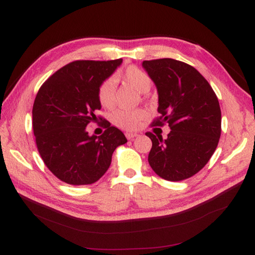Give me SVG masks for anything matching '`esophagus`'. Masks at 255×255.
Here are the masks:
<instances>
[{"instance_id": "34e87169", "label": "esophagus", "mask_w": 255, "mask_h": 255, "mask_svg": "<svg viewBox=\"0 0 255 255\" xmlns=\"http://www.w3.org/2000/svg\"><path fill=\"white\" fill-rule=\"evenodd\" d=\"M138 136H139V134L136 133V132H126V138H127L128 140H131V139L136 138V137H138Z\"/></svg>"}]
</instances>
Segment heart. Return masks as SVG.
<instances>
[{"label": "heart", "mask_w": 255, "mask_h": 255, "mask_svg": "<svg viewBox=\"0 0 255 255\" xmlns=\"http://www.w3.org/2000/svg\"><path fill=\"white\" fill-rule=\"evenodd\" d=\"M114 80H121L123 82L130 85L132 89L139 93L148 92L152 84V81L149 74L138 67H128L121 74H117ZM97 99L103 107L110 108L114 105L115 101V86L112 80H106L102 82L97 90ZM147 117L145 111L138 108V110H119L113 114V122L117 127L125 129V130H136L140 125Z\"/></svg>", "instance_id": "1"}]
</instances>
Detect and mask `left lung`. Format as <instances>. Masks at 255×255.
<instances>
[{
    "label": "left lung",
    "instance_id": "obj_1",
    "mask_svg": "<svg viewBox=\"0 0 255 255\" xmlns=\"http://www.w3.org/2000/svg\"><path fill=\"white\" fill-rule=\"evenodd\" d=\"M142 67L159 94L160 116L151 127L166 124L171 129L166 139L161 133L145 132L152 141L149 164L166 181L186 180L207 164L218 145L221 111L217 95L185 62L164 58L145 60Z\"/></svg>",
    "mask_w": 255,
    "mask_h": 255
}]
</instances>
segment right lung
<instances>
[{"instance_id":"obj_1","label":"right lung","mask_w":255,"mask_h":255,"mask_svg":"<svg viewBox=\"0 0 255 255\" xmlns=\"http://www.w3.org/2000/svg\"><path fill=\"white\" fill-rule=\"evenodd\" d=\"M122 59L77 60L59 69L41 85L32 106V129L42 161L59 180L71 185L93 184L105 174L113 152L127 139L103 122L106 130L90 136L88 125L101 110L97 90Z\"/></svg>"}]
</instances>
